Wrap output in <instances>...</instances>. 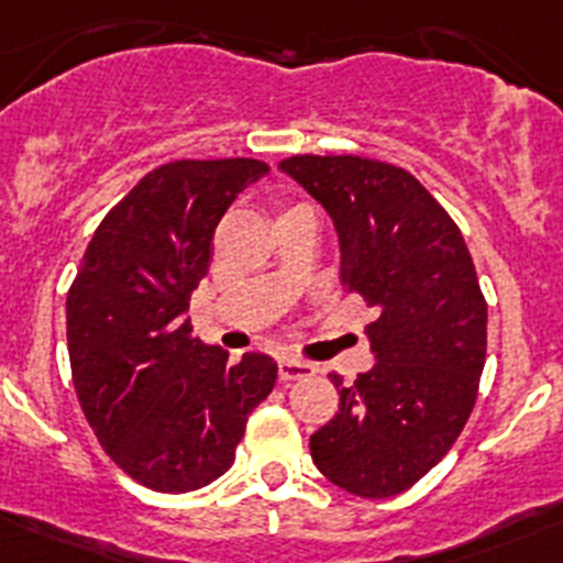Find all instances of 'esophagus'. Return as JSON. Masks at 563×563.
Returning <instances> with one entry per match:
<instances>
[{"instance_id":"obj_1","label":"esophagus","mask_w":563,"mask_h":563,"mask_svg":"<svg viewBox=\"0 0 563 563\" xmlns=\"http://www.w3.org/2000/svg\"><path fill=\"white\" fill-rule=\"evenodd\" d=\"M317 374V366L309 361H298V357H284L279 361V376L282 382H295V379H309Z\"/></svg>"}]
</instances>
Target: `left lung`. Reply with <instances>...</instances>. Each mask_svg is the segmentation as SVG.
I'll return each mask as SVG.
<instances>
[{
    "mask_svg": "<svg viewBox=\"0 0 563 563\" xmlns=\"http://www.w3.org/2000/svg\"><path fill=\"white\" fill-rule=\"evenodd\" d=\"M333 217L346 292L376 306L366 324L376 366L339 390L311 437L333 485L390 498L426 477L461 437L488 350V303L466 241L409 170L366 156L295 154L279 162Z\"/></svg>",
    "mask_w": 563,
    "mask_h": 563,
    "instance_id": "1",
    "label": "left lung"
}]
</instances>
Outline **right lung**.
I'll return each instance as SVG.
<instances>
[{
  "mask_svg": "<svg viewBox=\"0 0 563 563\" xmlns=\"http://www.w3.org/2000/svg\"><path fill=\"white\" fill-rule=\"evenodd\" d=\"M268 165L249 156L154 167L106 213L67 292L75 396L110 461L159 494L222 477L279 366L200 344L184 320L230 202Z\"/></svg>",
  "mask_w": 563,
  "mask_h": 563,
  "instance_id": "right-lung-1",
  "label": "right lung"
}]
</instances>
